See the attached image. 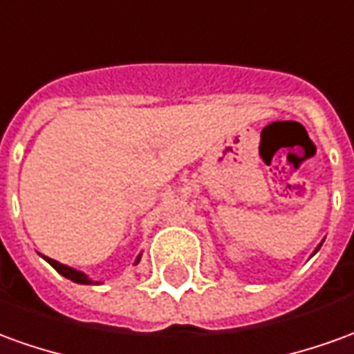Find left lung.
Segmentation results:
<instances>
[{"instance_id": "1", "label": "left lung", "mask_w": 354, "mask_h": 354, "mask_svg": "<svg viewBox=\"0 0 354 354\" xmlns=\"http://www.w3.org/2000/svg\"><path fill=\"white\" fill-rule=\"evenodd\" d=\"M322 243H324V241H322ZM322 243H320V245L316 247V249H315V253H313V254H316V251H318V249H320V247H322Z\"/></svg>"}]
</instances>
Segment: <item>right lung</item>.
Wrapping results in <instances>:
<instances>
[{"label": "right lung", "instance_id": "1", "mask_svg": "<svg viewBox=\"0 0 354 354\" xmlns=\"http://www.w3.org/2000/svg\"><path fill=\"white\" fill-rule=\"evenodd\" d=\"M41 257H44V254H41ZM44 259H46V261H48V263L51 264V266H53V268H55L59 274H61V276H65L66 280L74 281V283H84V286H90V283H93V281L88 278V274H84V272L76 270V268H71V266H66V264L57 263V261L49 259V257H44ZM140 259H142V253L138 254V259H136L134 264L140 263Z\"/></svg>", "mask_w": 354, "mask_h": 354}]
</instances>
